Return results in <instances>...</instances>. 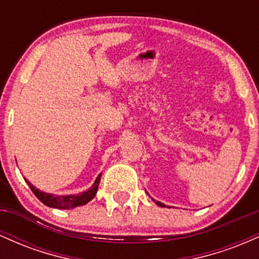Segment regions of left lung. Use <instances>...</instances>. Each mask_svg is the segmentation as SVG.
I'll return each instance as SVG.
<instances>
[{
    "label": "left lung",
    "mask_w": 259,
    "mask_h": 259,
    "mask_svg": "<svg viewBox=\"0 0 259 259\" xmlns=\"http://www.w3.org/2000/svg\"><path fill=\"white\" fill-rule=\"evenodd\" d=\"M152 200H153V198H152ZM153 201H154V200H153ZM154 202H156L157 206H159V207H165V204H163L162 202H158V201H154Z\"/></svg>",
    "instance_id": "left-lung-1"
}]
</instances>
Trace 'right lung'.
<instances>
[{"mask_svg":"<svg viewBox=\"0 0 259 259\" xmlns=\"http://www.w3.org/2000/svg\"><path fill=\"white\" fill-rule=\"evenodd\" d=\"M100 180H101V174L96 178L94 185H92L90 189L86 190V191L81 192V194L79 195L58 196V195L46 194V192L40 191V190L36 189L32 184H30L25 179L29 187L31 189L32 194L36 196L38 200L42 202L44 204H46L47 207L58 208V209H70V208H74V207L84 206V204L88 203V202H90L92 198L95 197V195H96L97 189H99V185H100Z\"/></svg>","mask_w":259,"mask_h":259,"instance_id":"add662e5","label":"right lung"}]
</instances>
